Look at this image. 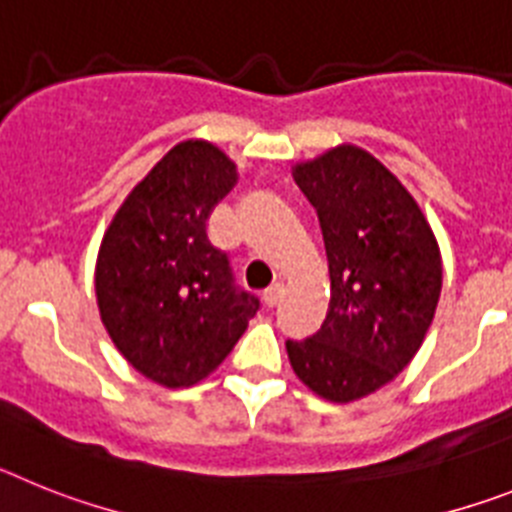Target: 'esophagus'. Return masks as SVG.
<instances>
[{
	"label": "esophagus",
	"instance_id": "esophagus-1",
	"mask_svg": "<svg viewBox=\"0 0 512 512\" xmlns=\"http://www.w3.org/2000/svg\"><path fill=\"white\" fill-rule=\"evenodd\" d=\"M281 296H283V283H273V286H268L265 291H262V301H265L268 306L278 304Z\"/></svg>",
	"mask_w": 512,
	"mask_h": 512
}]
</instances>
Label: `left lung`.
I'll list each match as a JSON object with an SVG mask.
<instances>
[{"label": "left lung", "mask_w": 512, "mask_h": 512, "mask_svg": "<svg viewBox=\"0 0 512 512\" xmlns=\"http://www.w3.org/2000/svg\"><path fill=\"white\" fill-rule=\"evenodd\" d=\"M293 180L322 224L330 306L317 335L286 342L288 361L317 397L358 402L420 350L441 299V247L410 190L361 146L296 162Z\"/></svg>", "instance_id": "1"}]
</instances>
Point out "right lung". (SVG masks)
I'll use <instances>...</instances> for the list:
<instances>
[{"instance_id": "1", "label": "right lung", "mask_w": 512, "mask_h": 512, "mask_svg": "<svg viewBox=\"0 0 512 512\" xmlns=\"http://www.w3.org/2000/svg\"><path fill=\"white\" fill-rule=\"evenodd\" d=\"M237 177V164L216 144L180 141L102 234L95 265L102 324L118 353L167 389L216 371L260 306L234 286L229 260L206 231Z\"/></svg>"}]
</instances>
